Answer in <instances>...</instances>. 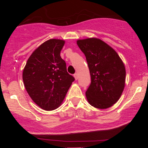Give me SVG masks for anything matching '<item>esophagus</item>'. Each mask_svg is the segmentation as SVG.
<instances>
[{
  "label": "esophagus",
  "mask_w": 148,
  "mask_h": 148,
  "mask_svg": "<svg viewBox=\"0 0 148 148\" xmlns=\"http://www.w3.org/2000/svg\"><path fill=\"white\" fill-rule=\"evenodd\" d=\"M74 78H75L76 80H77V79H78V77H79V76H78V74H77V73H76V74H74Z\"/></svg>",
  "instance_id": "obj_1"
}]
</instances>
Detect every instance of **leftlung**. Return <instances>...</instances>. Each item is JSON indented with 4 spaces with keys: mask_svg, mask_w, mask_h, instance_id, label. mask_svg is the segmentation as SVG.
<instances>
[{
    "mask_svg": "<svg viewBox=\"0 0 148 148\" xmlns=\"http://www.w3.org/2000/svg\"><path fill=\"white\" fill-rule=\"evenodd\" d=\"M77 45L86 56L91 84L86 96L91 106L105 109L120 99L125 86V64L117 52L100 39L78 40Z\"/></svg>",
    "mask_w": 148,
    "mask_h": 148,
    "instance_id": "left-lung-1",
    "label": "left lung"
}]
</instances>
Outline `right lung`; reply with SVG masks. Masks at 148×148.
<instances>
[{"instance_id": "add662e5", "label": "right lung", "mask_w": 148, "mask_h": 148, "mask_svg": "<svg viewBox=\"0 0 148 148\" xmlns=\"http://www.w3.org/2000/svg\"><path fill=\"white\" fill-rule=\"evenodd\" d=\"M64 42L50 39L42 43L30 55L23 70L27 92L37 106L46 111L60 106L74 81L60 56Z\"/></svg>"}]
</instances>
